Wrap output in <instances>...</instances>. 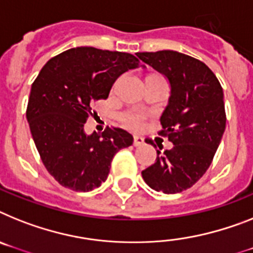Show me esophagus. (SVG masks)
I'll use <instances>...</instances> for the list:
<instances>
[{
	"label": "esophagus",
	"instance_id": "esophagus-1",
	"mask_svg": "<svg viewBox=\"0 0 253 253\" xmlns=\"http://www.w3.org/2000/svg\"><path fill=\"white\" fill-rule=\"evenodd\" d=\"M144 144V139L141 136H135L133 137V145L135 146H140Z\"/></svg>",
	"mask_w": 253,
	"mask_h": 253
}]
</instances>
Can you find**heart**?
<instances>
[{"instance_id":"1","label":"heart","mask_w":253,"mask_h":253,"mask_svg":"<svg viewBox=\"0 0 253 253\" xmlns=\"http://www.w3.org/2000/svg\"><path fill=\"white\" fill-rule=\"evenodd\" d=\"M121 121L131 130H140L145 125L146 114L140 110H126L121 114Z\"/></svg>"}]
</instances>
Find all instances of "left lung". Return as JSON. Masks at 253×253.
Returning a JSON list of instances; mask_svg holds the SVG:
<instances>
[{
    "label": "left lung",
    "instance_id": "left-lung-1",
    "mask_svg": "<svg viewBox=\"0 0 253 253\" xmlns=\"http://www.w3.org/2000/svg\"><path fill=\"white\" fill-rule=\"evenodd\" d=\"M136 55L169 81L171 96L158 133L173 144L172 149L157 150L154 165L141 175L157 192L175 194L205 175L221 141L226 125L222 87L203 61L189 55L171 50Z\"/></svg>",
    "mask_w": 253,
    "mask_h": 253
}]
</instances>
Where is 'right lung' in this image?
Returning a JSON list of instances; mask_svg holds the SVG:
<instances>
[{"label": "right lung", "mask_w": 253, "mask_h": 253, "mask_svg": "<svg viewBox=\"0 0 253 253\" xmlns=\"http://www.w3.org/2000/svg\"><path fill=\"white\" fill-rule=\"evenodd\" d=\"M140 67L127 52L76 47L51 58L38 73L27 120L44 167L60 185L76 192L99 188L116 153L132 145V135L122 128L86 135L84 126L91 107L107 99L117 78Z\"/></svg>", "instance_id": "obj_1"}]
</instances>
